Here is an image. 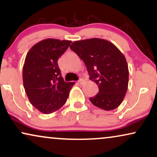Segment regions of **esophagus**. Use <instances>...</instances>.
Masks as SVG:
<instances>
[{"label":"esophagus","mask_w":157,"mask_h":157,"mask_svg":"<svg viewBox=\"0 0 157 157\" xmlns=\"http://www.w3.org/2000/svg\"><path fill=\"white\" fill-rule=\"evenodd\" d=\"M78 82L80 83V84H81V85H82L83 83L85 82V80L84 79H80V80H79V81H78Z\"/></svg>","instance_id":"34e87169"}]
</instances>
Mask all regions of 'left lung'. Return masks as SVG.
<instances>
[{
	"label": "left lung",
	"instance_id": "left-lung-1",
	"mask_svg": "<svg viewBox=\"0 0 157 157\" xmlns=\"http://www.w3.org/2000/svg\"><path fill=\"white\" fill-rule=\"evenodd\" d=\"M84 62L90 80L98 85L99 92L90 100L105 110L118 108L126 95L128 84L126 59L120 50L102 39L76 41L70 46Z\"/></svg>",
	"mask_w": 157,
	"mask_h": 157
}]
</instances>
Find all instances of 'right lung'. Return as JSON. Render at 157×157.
<instances>
[{
	"label": "right lung",
	"instance_id": "add662e5",
	"mask_svg": "<svg viewBox=\"0 0 157 157\" xmlns=\"http://www.w3.org/2000/svg\"><path fill=\"white\" fill-rule=\"evenodd\" d=\"M72 41L47 39L33 45L26 54L23 82L30 103L39 111L52 113L65 103L75 82H66L58 59Z\"/></svg>",
	"mask_w": 157,
	"mask_h": 157
}]
</instances>
